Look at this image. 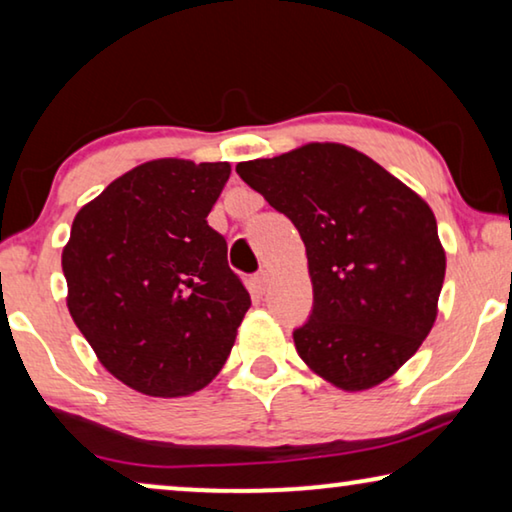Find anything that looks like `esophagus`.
Returning a JSON list of instances; mask_svg holds the SVG:
<instances>
[{"label": "esophagus", "mask_w": 512, "mask_h": 512, "mask_svg": "<svg viewBox=\"0 0 512 512\" xmlns=\"http://www.w3.org/2000/svg\"><path fill=\"white\" fill-rule=\"evenodd\" d=\"M268 284H270V275L268 272H258V275L254 277V289H256V293H265L268 291Z\"/></svg>", "instance_id": "esophagus-1"}]
</instances>
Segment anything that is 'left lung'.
<instances>
[{"instance_id":"obj_1","label":"left lung","mask_w":512,"mask_h":512,"mask_svg":"<svg viewBox=\"0 0 512 512\" xmlns=\"http://www.w3.org/2000/svg\"><path fill=\"white\" fill-rule=\"evenodd\" d=\"M235 170L305 242L314 305L293 331L300 359L345 391L394 375L438 314L445 251L431 207L345 144H305Z\"/></svg>"}]
</instances>
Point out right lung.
I'll return each instance as SVG.
<instances>
[{
	"mask_svg": "<svg viewBox=\"0 0 512 512\" xmlns=\"http://www.w3.org/2000/svg\"><path fill=\"white\" fill-rule=\"evenodd\" d=\"M228 163L137 165L79 209L62 272L97 359L146 396H188L219 375L251 298L207 223Z\"/></svg>",
	"mask_w": 512,
	"mask_h": 512,
	"instance_id": "1",
	"label": "right lung"
}]
</instances>
